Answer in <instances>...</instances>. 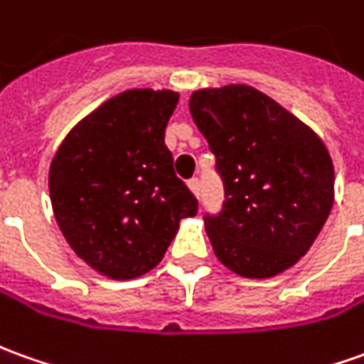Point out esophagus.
I'll return each instance as SVG.
<instances>
[{
	"label": "esophagus",
	"mask_w": 364,
	"mask_h": 364,
	"mask_svg": "<svg viewBox=\"0 0 364 364\" xmlns=\"http://www.w3.org/2000/svg\"><path fill=\"white\" fill-rule=\"evenodd\" d=\"M187 185H189V189H191L197 197L201 195V179H199V177H191V179L187 181Z\"/></svg>",
	"instance_id": "34e87169"
}]
</instances>
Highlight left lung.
I'll return each mask as SVG.
<instances>
[{
  "mask_svg": "<svg viewBox=\"0 0 364 364\" xmlns=\"http://www.w3.org/2000/svg\"><path fill=\"white\" fill-rule=\"evenodd\" d=\"M189 109L223 181L221 209L203 215L219 261L251 279L295 265L333 207L335 173L323 141L247 85L195 91Z\"/></svg>",
  "mask_w": 364,
  "mask_h": 364,
  "instance_id": "8db88e82",
  "label": "left lung"
}]
</instances>
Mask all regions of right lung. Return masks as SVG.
<instances>
[{
    "instance_id": "add662e5",
    "label": "right lung",
    "mask_w": 364,
    "mask_h": 364,
    "mask_svg": "<svg viewBox=\"0 0 364 364\" xmlns=\"http://www.w3.org/2000/svg\"><path fill=\"white\" fill-rule=\"evenodd\" d=\"M173 91L131 89L69 133L49 169V195L71 249L111 279H135L163 259L199 203L175 175L165 127Z\"/></svg>"
}]
</instances>
